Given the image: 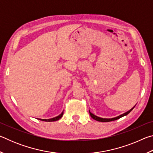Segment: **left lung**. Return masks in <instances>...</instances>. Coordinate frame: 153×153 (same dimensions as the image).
Wrapping results in <instances>:
<instances>
[{"label": "left lung", "mask_w": 153, "mask_h": 153, "mask_svg": "<svg viewBox=\"0 0 153 153\" xmlns=\"http://www.w3.org/2000/svg\"><path fill=\"white\" fill-rule=\"evenodd\" d=\"M134 107H135V106H134V107L132 108H131L130 110L128 111V112L123 113V114H122V115L118 116V117H114V118H111V119L101 118V117H97V115H94V114H92V113H90V111H89V113H90V116H91V117H92V119H94V120H97V121H100V122H108V121H112L117 120H118V119H120V118H121V117H123V116L127 115H128V114H129V113H130L131 111H132V109H133V108H134Z\"/></svg>", "instance_id": "obj_1"}]
</instances>
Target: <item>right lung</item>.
I'll return each mask as SVG.
<instances>
[{
    "mask_svg": "<svg viewBox=\"0 0 153 153\" xmlns=\"http://www.w3.org/2000/svg\"><path fill=\"white\" fill-rule=\"evenodd\" d=\"M63 112H62L60 115L57 116V117H55L54 118L48 119V120H42V119H39V120L41 121H55L59 120V119H61L62 117V116H63Z\"/></svg>",
    "mask_w": 153,
    "mask_h": 153,
    "instance_id": "add662e5",
    "label": "right lung"
}]
</instances>
